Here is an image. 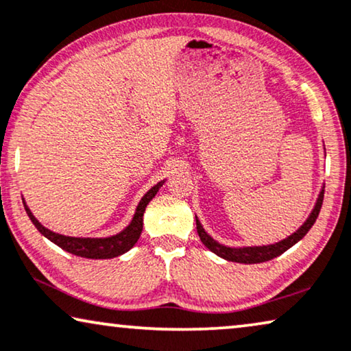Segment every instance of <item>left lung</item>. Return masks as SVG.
Listing matches in <instances>:
<instances>
[{
	"label": "left lung",
	"instance_id": "8db88e82",
	"mask_svg": "<svg viewBox=\"0 0 351 351\" xmlns=\"http://www.w3.org/2000/svg\"><path fill=\"white\" fill-rule=\"evenodd\" d=\"M323 197H324V189L319 192L317 204H315V208L310 216L307 218V221L299 227L298 230L294 232L293 235H289L288 239L278 241V243L274 245H267V246H245V248H229V246L219 245L218 241L211 239V237L206 234L202 227L200 221L197 219L195 216V224H197V234H199L202 243H204L206 248L210 251H213L215 254L221 256L223 259L232 261V263H240V264H258V263H265V261H270L276 258V256L283 254L286 250H289L291 246L298 243V241L305 237V234L312 229V226L317 221L319 210H322L323 205Z\"/></svg>",
	"mask_w": 351,
	"mask_h": 351
}]
</instances>
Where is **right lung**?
I'll return each mask as SVG.
<instances>
[{
	"label": "right lung",
	"mask_w": 351,
	"mask_h": 351,
	"mask_svg": "<svg viewBox=\"0 0 351 351\" xmlns=\"http://www.w3.org/2000/svg\"><path fill=\"white\" fill-rule=\"evenodd\" d=\"M162 184H164V181L157 182L154 187H151V189L145 194V197H143L140 204H138L132 223L117 235L108 237V239H77V237H66V235L56 234V232L46 229V227L39 223L27 205H25V211L28 218L32 219V223L34 224V227H36V229L41 232L46 239L51 240L52 243L60 246L62 250L87 259H111V258H116V256L124 254L125 251L130 250L132 246L136 243L138 239H140L141 230H143V215H145L147 204H149L152 197L157 194V191L160 189Z\"/></svg>",
	"instance_id": "right-lung-1"
}]
</instances>
